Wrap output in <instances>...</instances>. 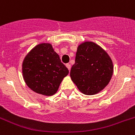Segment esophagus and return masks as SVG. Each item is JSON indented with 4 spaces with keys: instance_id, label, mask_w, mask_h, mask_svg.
<instances>
[{
    "instance_id": "1",
    "label": "esophagus",
    "mask_w": 135,
    "mask_h": 135,
    "mask_svg": "<svg viewBox=\"0 0 135 135\" xmlns=\"http://www.w3.org/2000/svg\"><path fill=\"white\" fill-rule=\"evenodd\" d=\"M66 67H67V69L69 70H71V65H70L69 64H66Z\"/></svg>"
}]
</instances>
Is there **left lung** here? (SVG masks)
Instances as JSON below:
<instances>
[{"instance_id": "1", "label": "left lung", "mask_w": 135, "mask_h": 135, "mask_svg": "<svg viewBox=\"0 0 135 135\" xmlns=\"http://www.w3.org/2000/svg\"><path fill=\"white\" fill-rule=\"evenodd\" d=\"M113 74L112 59L100 45L92 41L78 45L70 76L83 94L99 93L108 85Z\"/></svg>"}]
</instances>
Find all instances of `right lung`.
Instances as JSON below:
<instances>
[{
	"mask_svg": "<svg viewBox=\"0 0 135 135\" xmlns=\"http://www.w3.org/2000/svg\"><path fill=\"white\" fill-rule=\"evenodd\" d=\"M22 76L27 86L44 96L57 92L69 70L61 62L52 44L42 43L28 52L22 62Z\"/></svg>",
	"mask_w": 135,
	"mask_h": 135,
	"instance_id": "right-lung-1",
	"label": "right lung"
}]
</instances>
